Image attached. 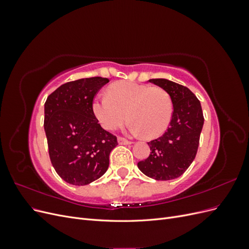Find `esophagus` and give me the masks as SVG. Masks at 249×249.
<instances>
[{
	"instance_id": "esophagus-1",
	"label": "esophagus",
	"mask_w": 249,
	"mask_h": 249,
	"mask_svg": "<svg viewBox=\"0 0 249 249\" xmlns=\"http://www.w3.org/2000/svg\"><path fill=\"white\" fill-rule=\"evenodd\" d=\"M118 143H119V144H124V145H129V144H132V142H131V141L126 140V139H124V138H122V137H119V138H118Z\"/></svg>"
}]
</instances>
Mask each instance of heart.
Masks as SVG:
<instances>
[{
	"label": "heart",
	"mask_w": 249,
	"mask_h": 249,
	"mask_svg": "<svg viewBox=\"0 0 249 249\" xmlns=\"http://www.w3.org/2000/svg\"><path fill=\"white\" fill-rule=\"evenodd\" d=\"M92 111L105 130L114 131L130 118L133 120L130 124L133 134L156 138L167 130L173 105L163 88L118 82L109 87L108 94L95 97Z\"/></svg>",
	"instance_id": "obj_1"
}]
</instances>
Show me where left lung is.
I'll use <instances>...</instances> for the list:
<instances>
[{
    "label": "left lung",
    "instance_id": "8db88e82",
    "mask_svg": "<svg viewBox=\"0 0 249 249\" xmlns=\"http://www.w3.org/2000/svg\"><path fill=\"white\" fill-rule=\"evenodd\" d=\"M148 82L168 92L173 114L167 131L147 142L152 152L145 160L138 162V168L148 178L169 180L182 176L193 162L205 119L200 102L189 88L167 79Z\"/></svg>",
    "mask_w": 249,
    "mask_h": 249
}]
</instances>
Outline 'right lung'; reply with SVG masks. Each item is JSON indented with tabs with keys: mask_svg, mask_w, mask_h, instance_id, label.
I'll return each mask as SVG.
<instances>
[{
	"mask_svg": "<svg viewBox=\"0 0 249 249\" xmlns=\"http://www.w3.org/2000/svg\"><path fill=\"white\" fill-rule=\"evenodd\" d=\"M107 78L71 81L58 87L44 104V132L50 159L66 183L84 186L100 178L109 167L117 138L104 130L92 103Z\"/></svg>",
	"mask_w": 249,
	"mask_h": 249,
	"instance_id": "right-lung-1",
	"label": "right lung"
}]
</instances>
